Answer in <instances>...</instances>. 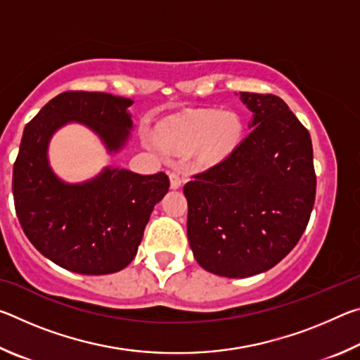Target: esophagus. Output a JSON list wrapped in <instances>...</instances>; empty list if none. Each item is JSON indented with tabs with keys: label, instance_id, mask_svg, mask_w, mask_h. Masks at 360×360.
<instances>
[{
	"label": "esophagus",
	"instance_id": "obj_1",
	"mask_svg": "<svg viewBox=\"0 0 360 360\" xmlns=\"http://www.w3.org/2000/svg\"><path fill=\"white\" fill-rule=\"evenodd\" d=\"M169 184H172V188H179L182 184V179L178 172H172L169 173Z\"/></svg>",
	"mask_w": 360,
	"mask_h": 360
}]
</instances>
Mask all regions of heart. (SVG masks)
<instances>
[{
  "instance_id": "heart-1",
  "label": "heart",
  "mask_w": 360,
  "mask_h": 360,
  "mask_svg": "<svg viewBox=\"0 0 360 360\" xmlns=\"http://www.w3.org/2000/svg\"><path fill=\"white\" fill-rule=\"evenodd\" d=\"M241 136V122L231 112L203 111L160 130L162 148L184 154L198 148L200 160L212 163L229 155Z\"/></svg>"
}]
</instances>
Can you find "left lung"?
I'll return each mask as SVG.
<instances>
[{"label":"left lung","mask_w":360,"mask_h":360,"mask_svg":"<svg viewBox=\"0 0 360 360\" xmlns=\"http://www.w3.org/2000/svg\"><path fill=\"white\" fill-rule=\"evenodd\" d=\"M249 135L184 186L195 260L225 278L270 270L300 240L316 197L308 130L276 95L241 92Z\"/></svg>","instance_id":"left-lung-1"}]
</instances>
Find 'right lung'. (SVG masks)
I'll return each instance as SVG.
<instances>
[{"instance_id":"obj_1","label":"right lung","mask_w":360,"mask_h":360,"mask_svg":"<svg viewBox=\"0 0 360 360\" xmlns=\"http://www.w3.org/2000/svg\"><path fill=\"white\" fill-rule=\"evenodd\" d=\"M133 101L103 92H63L23 130L12 173L15 212L27 238L49 260L81 275H108L135 259L154 206L165 197V173L105 168L92 181L66 184L49 167L53 133L79 122L108 152L124 148L133 129Z\"/></svg>"}]
</instances>
